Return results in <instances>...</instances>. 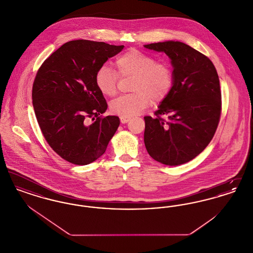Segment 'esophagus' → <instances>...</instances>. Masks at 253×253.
I'll use <instances>...</instances> for the list:
<instances>
[{
    "mask_svg": "<svg viewBox=\"0 0 253 253\" xmlns=\"http://www.w3.org/2000/svg\"><path fill=\"white\" fill-rule=\"evenodd\" d=\"M129 121H130L129 117H121V123H127Z\"/></svg>",
    "mask_w": 253,
    "mask_h": 253,
    "instance_id": "34e87169",
    "label": "esophagus"
}]
</instances>
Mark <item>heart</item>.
Listing matches in <instances>:
<instances>
[{
    "mask_svg": "<svg viewBox=\"0 0 253 253\" xmlns=\"http://www.w3.org/2000/svg\"><path fill=\"white\" fill-rule=\"evenodd\" d=\"M114 70L108 65L98 68L95 84L105 96H114L118 92L120 77H131L132 94L120 96L110 104L112 113L121 117H132L147 108L152 101L161 102L169 96L174 83L171 66L165 61H157L155 57L138 49H130L115 60Z\"/></svg>",
    "mask_w": 253,
    "mask_h": 253,
    "instance_id": "1",
    "label": "heart"
}]
</instances>
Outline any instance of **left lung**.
<instances>
[{
  "label": "left lung",
  "mask_w": 253,
  "mask_h": 253,
  "mask_svg": "<svg viewBox=\"0 0 253 253\" xmlns=\"http://www.w3.org/2000/svg\"><path fill=\"white\" fill-rule=\"evenodd\" d=\"M144 47L165 52L174 76L171 91L155 112L156 117H144L145 147L162 164L187 163L204 151L216 132L222 111L216 69L204 54L181 42Z\"/></svg>",
  "instance_id": "left-lung-1"
}]
</instances>
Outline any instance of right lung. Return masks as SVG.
I'll return each mask as SVG.
<instances>
[{"label":"right lung","mask_w":253,"mask_h":253,"mask_svg":"<svg viewBox=\"0 0 253 253\" xmlns=\"http://www.w3.org/2000/svg\"><path fill=\"white\" fill-rule=\"evenodd\" d=\"M123 47L71 41L53 52L37 72L32 100L39 126L53 151L72 164L87 165L101 157L120 126L119 117L101 116L107 102L95 76Z\"/></svg>","instance_id":"1"}]
</instances>
